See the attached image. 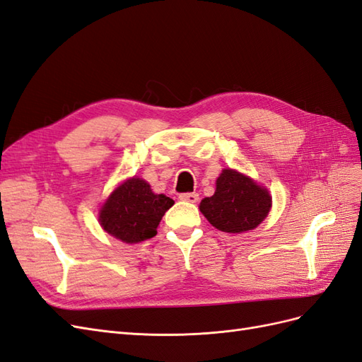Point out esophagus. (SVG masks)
<instances>
[{"instance_id":"1","label":"esophagus","mask_w":362,"mask_h":362,"mask_svg":"<svg viewBox=\"0 0 362 362\" xmlns=\"http://www.w3.org/2000/svg\"><path fill=\"white\" fill-rule=\"evenodd\" d=\"M180 199H181V201H184V202L194 204V202H198L199 196L196 194V193H181V194H180Z\"/></svg>"}]
</instances>
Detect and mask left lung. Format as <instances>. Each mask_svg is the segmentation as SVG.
Listing matches in <instances>:
<instances>
[{"mask_svg":"<svg viewBox=\"0 0 362 362\" xmlns=\"http://www.w3.org/2000/svg\"><path fill=\"white\" fill-rule=\"evenodd\" d=\"M272 196L243 173L222 170L216 192L202 199L199 210L218 231L245 233L257 228L269 214Z\"/></svg>","mask_w":362,"mask_h":362,"instance_id":"8db88e82","label":"left lung"}]
</instances>
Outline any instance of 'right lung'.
<instances>
[{"label": "right lung", "mask_w": 362, "mask_h": 362, "mask_svg": "<svg viewBox=\"0 0 362 362\" xmlns=\"http://www.w3.org/2000/svg\"><path fill=\"white\" fill-rule=\"evenodd\" d=\"M173 201L152 193L149 184L131 178L110 194L100 213V222L108 234L125 243H139L154 237L157 226Z\"/></svg>", "instance_id": "add662e5"}]
</instances>
